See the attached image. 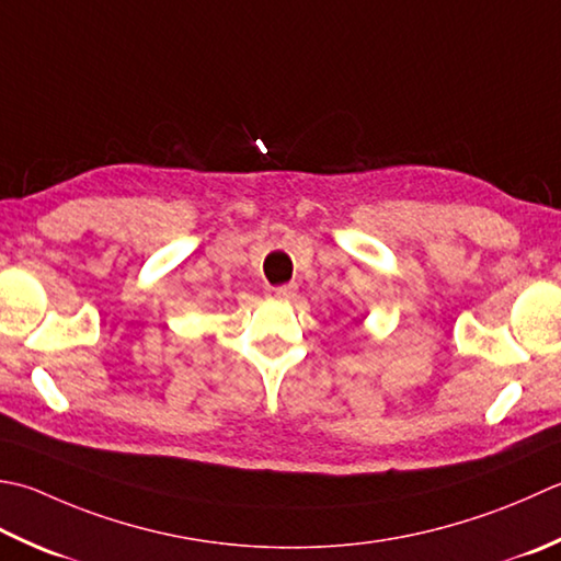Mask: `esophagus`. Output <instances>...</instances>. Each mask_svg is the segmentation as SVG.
<instances>
[{"label": "esophagus", "mask_w": 561, "mask_h": 561, "mask_svg": "<svg viewBox=\"0 0 561 561\" xmlns=\"http://www.w3.org/2000/svg\"><path fill=\"white\" fill-rule=\"evenodd\" d=\"M270 299H277V301H289L296 296V287L294 284H282V287H270L267 289Z\"/></svg>", "instance_id": "esophagus-1"}]
</instances>
